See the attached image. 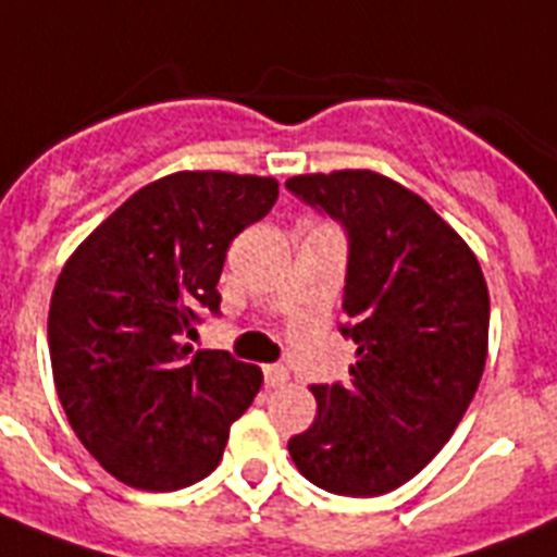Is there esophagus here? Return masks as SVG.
<instances>
[{"instance_id":"1","label":"esophagus","mask_w":557,"mask_h":557,"mask_svg":"<svg viewBox=\"0 0 557 557\" xmlns=\"http://www.w3.org/2000/svg\"><path fill=\"white\" fill-rule=\"evenodd\" d=\"M263 379H265V386H283L288 384V370L280 364H269L263 367Z\"/></svg>"}]
</instances>
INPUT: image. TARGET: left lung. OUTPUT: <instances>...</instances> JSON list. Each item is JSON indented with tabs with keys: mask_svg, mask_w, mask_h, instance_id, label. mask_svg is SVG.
<instances>
[{
	"mask_svg": "<svg viewBox=\"0 0 557 557\" xmlns=\"http://www.w3.org/2000/svg\"><path fill=\"white\" fill-rule=\"evenodd\" d=\"M285 187L347 230V384L311 386L317 420L288 440L308 482L381 496L446 446L480 386L491 299L471 246L429 201L375 171L292 176Z\"/></svg>",
	"mask_w": 557,
	"mask_h": 557,
	"instance_id": "obj_1",
	"label": "left lung"
}]
</instances>
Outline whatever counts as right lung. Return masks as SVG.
<instances>
[{
    "label": "right lung",
    "mask_w": 557,
    "mask_h": 557,
    "mask_svg": "<svg viewBox=\"0 0 557 557\" xmlns=\"http://www.w3.org/2000/svg\"><path fill=\"white\" fill-rule=\"evenodd\" d=\"M277 193L272 176L171 173L123 201L58 274L47 319L55 393L114 480L178 491L224 457L263 372L224 350L190 357L182 338L198 311L219 313L226 249Z\"/></svg>",
    "instance_id": "obj_1"
}]
</instances>
